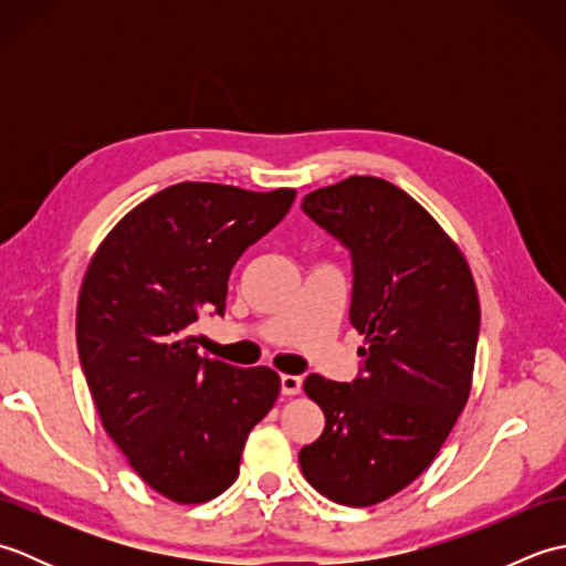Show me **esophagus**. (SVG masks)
Here are the masks:
<instances>
[{
	"mask_svg": "<svg viewBox=\"0 0 566 566\" xmlns=\"http://www.w3.org/2000/svg\"><path fill=\"white\" fill-rule=\"evenodd\" d=\"M302 377L296 375H282V394L284 396H296L298 391H302Z\"/></svg>",
	"mask_w": 566,
	"mask_h": 566,
	"instance_id": "esophagus-1",
	"label": "esophagus"
}]
</instances>
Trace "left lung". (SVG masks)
<instances>
[{
  "label": "left lung",
  "instance_id": "8db88e82",
  "mask_svg": "<svg viewBox=\"0 0 566 566\" xmlns=\"http://www.w3.org/2000/svg\"><path fill=\"white\" fill-rule=\"evenodd\" d=\"M302 209L350 250V323L365 347L353 384L306 377L326 428L298 464L326 499L375 506L426 472L469 399L474 276L440 223L387 179L353 175Z\"/></svg>",
  "mask_w": 566,
  "mask_h": 566
}]
</instances>
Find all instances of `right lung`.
Instances as JSON below:
<instances>
[{"mask_svg": "<svg viewBox=\"0 0 566 566\" xmlns=\"http://www.w3.org/2000/svg\"><path fill=\"white\" fill-rule=\"evenodd\" d=\"M296 191L182 182L146 199L102 240L77 302V350L104 430L150 489L211 501L240 472L250 430L280 396L270 367L199 355L191 335L223 316L243 252L292 209Z\"/></svg>", "mask_w": 566, "mask_h": 566, "instance_id": "1", "label": "right lung"}]
</instances>
